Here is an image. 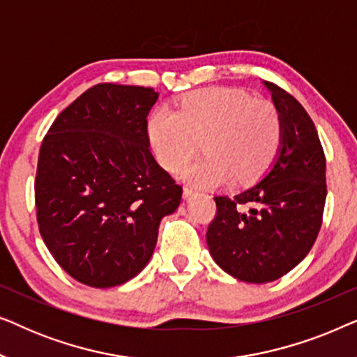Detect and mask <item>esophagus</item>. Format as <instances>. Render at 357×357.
Segmentation results:
<instances>
[{"label":"esophagus","mask_w":357,"mask_h":357,"mask_svg":"<svg viewBox=\"0 0 357 357\" xmlns=\"http://www.w3.org/2000/svg\"><path fill=\"white\" fill-rule=\"evenodd\" d=\"M195 193H197V192H195V188H192V187H188V185H185V187H183V198H185V199L192 198Z\"/></svg>","instance_id":"obj_1"}]
</instances>
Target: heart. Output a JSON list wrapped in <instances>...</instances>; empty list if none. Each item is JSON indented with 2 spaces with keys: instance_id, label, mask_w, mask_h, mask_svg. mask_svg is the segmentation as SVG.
<instances>
[{
  "instance_id": "1",
  "label": "heart",
  "mask_w": 357,
  "mask_h": 357,
  "mask_svg": "<svg viewBox=\"0 0 357 357\" xmlns=\"http://www.w3.org/2000/svg\"><path fill=\"white\" fill-rule=\"evenodd\" d=\"M148 133L155 158L172 172L197 154L202 141L206 158L190 164L182 175L209 187L229 177L236 183L260 178L280 153L282 121L271 102L253 100L231 87H214L193 92L177 112L155 109Z\"/></svg>"
}]
</instances>
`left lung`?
Returning <instances> with one entry per match:
<instances>
[{
  "label": "left lung",
  "instance_id": "obj_1",
  "mask_svg": "<svg viewBox=\"0 0 357 357\" xmlns=\"http://www.w3.org/2000/svg\"><path fill=\"white\" fill-rule=\"evenodd\" d=\"M282 121L275 164L236 197H216L206 232L213 260L229 275L263 284L280 280L307 257L319 236L326 198L325 154L304 107L265 82Z\"/></svg>",
  "mask_w": 357,
  "mask_h": 357
}]
</instances>
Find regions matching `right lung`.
Instances as JSON below:
<instances>
[{
  "instance_id": "1",
  "label": "right lung",
  "mask_w": 357,
  "mask_h": 357,
  "mask_svg": "<svg viewBox=\"0 0 357 357\" xmlns=\"http://www.w3.org/2000/svg\"><path fill=\"white\" fill-rule=\"evenodd\" d=\"M151 87L97 84L66 107L42 141L38 231L58 265L91 287H114L148 265L159 224L182 187L149 149Z\"/></svg>"
}]
</instances>
